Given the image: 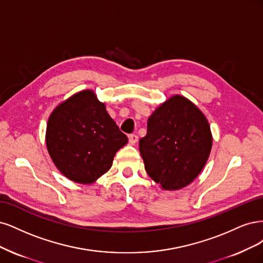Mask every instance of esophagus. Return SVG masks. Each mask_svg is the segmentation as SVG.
<instances>
[{
    "label": "esophagus",
    "instance_id": "1",
    "mask_svg": "<svg viewBox=\"0 0 263 263\" xmlns=\"http://www.w3.org/2000/svg\"><path fill=\"white\" fill-rule=\"evenodd\" d=\"M137 142H138V135L137 134L129 135V143L131 144V145H134V144Z\"/></svg>",
    "mask_w": 263,
    "mask_h": 263
}]
</instances>
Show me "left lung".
<instances>
[{"label":"left lung","mask_w":263,"mask_h":263,"mask_svg":"<svg viewBox=\"0 0 263 263\" xmlns=\"http://www.w3.org/2000/svg\"><path fill=\"white\" fill-rule=\"evenodd\" d=\"M209 121L191 100L174 95L160 104L140 140L147 175L163 190L187 187L202 172L212 149Z\"/></svg>","instance_id":"obj_1"}]
</instances>
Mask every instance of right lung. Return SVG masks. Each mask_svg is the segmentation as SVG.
Segmentation results:
<instances>
[{"instance_id": "right-lung-1", "label": "right lung", "mask_w": 263, "mask_h": 263, "mask_svg": "<svg viewBox=\"0 0 263 263\" xmlns=\"http://www.w3.org/2000/svg\"><path fill=\"white\" fill-rule=\"evenodd\" d=\"M126 143V135L91 89L62 101L48 119V153L60 173L76 183L95 182L111 168L116 153Z\"/></svg>"}]
</instances>
